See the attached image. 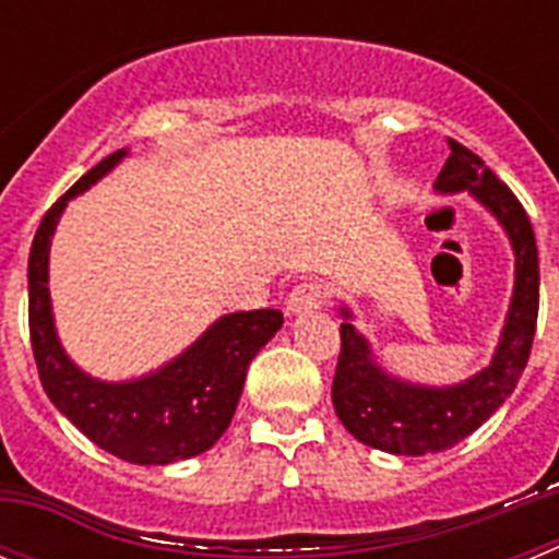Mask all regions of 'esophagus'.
Instances as JSON below:
<instances>
[{"label":"esophagus","instance_id":"obj_1","mask_svg":"<svg viewBox=\"0 0 559 559\" xmlns=\"http://www.w3.org/2000/svg\"><path fill=\"white\" fill-rule=\"evenodd\" d=\"M324 299H328V288L322 280H305L290 290L285 305H288V313H308V310L322 308Z\"/></svg>","mask_w":559,"mask_h":559}]
</instances>
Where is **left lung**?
I'll return each mask as SVG.
<instances>
[{
  "label": "left lung",
  "mask_w": 559,
  "mask_h": 559,
  "mask_svg": "<svg viewBox=\"0 0 559 559\" xmlns=\"http://www.w3.org/2000/svg\"><path fill=\"white\" fill-rule=\"evenodd\" d=\"M451 156L437 176V192L467 190L496 215L515 251V288L510 313L490 367L453 386H419L374 364L369 341L355 330L349 308H341V353L333 378V406L358 442L397 456L439 453L471 437L515 392L537 328L540 271L530 215L515 192L476 153L448 140Z\"/></svg>",
  "instance_id": "left-lung-1"
}]
</instances>
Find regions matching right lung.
I'll return each mask as SVG.
<instances>
[{"label":"right lung","instance_id":"add662e5","mask_svg":"<svg viewBox=\"0 0 559 559\" xmlns=\"http://www.w3.org/2000/svg\"><path fill=\"white\" fill-rule=\"evenodd\" d=\"M128 151H114L41 218L27 263L29 341L38 378L58 412L95 445L133 464H173L210 451L235 417L251 358L283 328V310L221 316L192 347L156 372L106 383L78 369L58 341L49 305V240L69 199L100 181Z\"/></svg>","mask_w":559,"mask_h":559}]
</instances>
